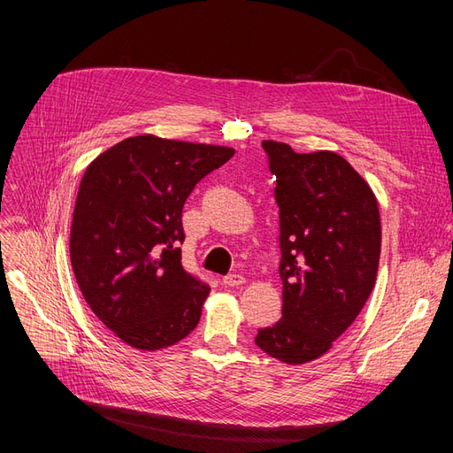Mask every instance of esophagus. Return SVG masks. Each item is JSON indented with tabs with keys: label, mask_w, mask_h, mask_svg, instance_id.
<instances>
[{
	"label": "esophagus",
	"mask_w": 453,
	"mask_h": 453,
	"mask_svg": "<svg viewBox=\"0 0 453 453\" xmlns=\"http://www.w3.org/2000/svg\"><path fill=\"white\" fill-rule=\"evenodd\" d=\"M222 282L226 284V287L236 288V287H242V284L246 282V279H244V275H241V273H229V275H226V277L222 279Z\"/></svg>",
	"instance_id": "obj_1"
}]
</instances>
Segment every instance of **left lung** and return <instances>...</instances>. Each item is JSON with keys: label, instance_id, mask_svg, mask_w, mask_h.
<instances>
[{"label": "left lung", "instance_id": "obj_1", "mask_svg": "<svg viewBox=\"0 0 453 453\" xmlns=\"http://www.w3.org/2000/svg\"><path fill=\"white\" fill-rule=\"evenodd\" d=\"M275 174L282 316L257 332L272 358L318 360L358 318L376 280L382 226L369 183L336 152L263 141Z\"/></svg>", "mask_w": 453, "mask_h": 453}]
</instances>
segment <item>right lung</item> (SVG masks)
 Returning <instances> with one entry per match:
<instances>
[{
  "instance_id": "obj_1",
  "label": "right lung",
  "mask_w": 453,
  "mask_h": 453,
  "mask_svg": "<svg viewBox=\"0 0 453 453\" xmlns=\"http://www.w3.org/2000/svg\"><path fill=\"white\" fill-rule=\"evenodd\" d=\"M233 154L145 134L86 166L71 220V268L91 312L127 345L159 350L196 328L209 287L181 266V209Z\"/></svg>"
}]
</instances>
